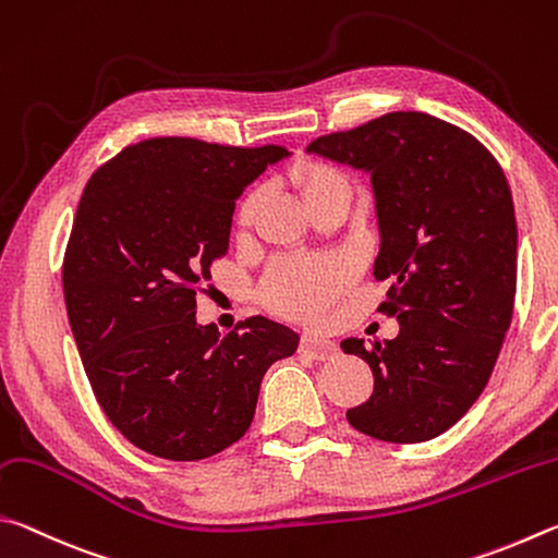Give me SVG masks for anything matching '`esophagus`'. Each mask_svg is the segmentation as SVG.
I'll list each match as a JSON object with an SVG mask.
<instances>
[{"label":"esophagus","instance_id":"34e87169","mask_svg":"<svg viewBox=\"0 0 558 558\" xmlns=\"http://www.w3.org/2000/svg\"><path fill=\"white\" fill-rule=\"evenodd\" d=\"M301 350L308 353L311 357H316V360H328L330 355H336L338 348H336L333 340L320 338V336H314V333H306L304 338H301Z\"/></svg>","mask_w":558,"mask_h":558}]
</instances>
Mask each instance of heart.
Listing matches in <instances>:
<instances>
[{"mask_svg": "<svg viewBox=\"0 0 558 558\" xmlns=\"http://www.w3.org/2000/svg\"><path fill=\"white\" fill-rule=\"evenodd\" d=\"M289 179L306 205L330 193H350L348 175L324 161H299L291 166ZM259 205L262 193L257 189L244 193L234 210V222L247 228ZM345 284L348 271L338 259H279L262 281V301L281 316L314 318L330 301L338 299Z\"/></svg>", "mask_w": 558, "mask_h": 558, "instance_id": "b5f03b06", "label": "heart"}]
</instances>
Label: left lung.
Returning <instances> with one entry per match:
<instances>
[{
    "mask_svg": "<svg viewBox=\"0 0 558 558\" xmlns=\"http://www.w3.org/2000/svg\"><path fill=\"white\" fill-rule=\"evenodd\" d=\"M308 151L369 173L383 238L375 279L392 281L377 311L399 320L395 340L340 343L375 377L373 397L348 409V422L377 441L436 438L481 397L510 328V185L473 134L426 112H389L318 136Z\"/></svg>",
    "mask_w": 558,
    "mask_h": 558,
    "instance_id": "obj_1",
    "label": "left lung"
}]
</instances>
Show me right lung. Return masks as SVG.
Listing matches in <instances>:
<instances>
[{
  "label": "right lung",
  "mask_w": 558,
  "mask_h": 558,
  "mask_svg": "<svg viewBox=\"0 0 558 558\" xmlns=\"http://www.w3.org/2000/svg\"><path fill=\"white\" fill-rule=\"evenodd\" d=\"M284 146L156 136L102 163L63 257L68 320L97 404L126 441L201 461L240 441L262 377L299 333L252 316L228 336L195 324V294L225 257L234 201Z\"/></svg>",
  "instance_id": "obj_1"
}]
</instances>
